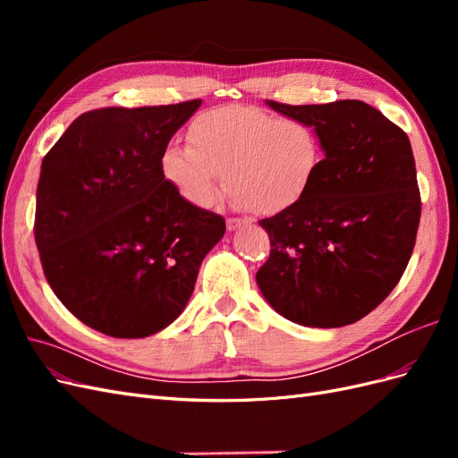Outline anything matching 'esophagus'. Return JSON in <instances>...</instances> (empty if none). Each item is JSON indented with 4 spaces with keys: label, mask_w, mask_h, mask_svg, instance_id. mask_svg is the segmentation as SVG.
<instances>
[{
    "label": "esophagus",
    "mask_w": 458,
    "mask_h": 458,
    "mask_svg": "<svg viewBox=\"0 0 458 458\" xmlns=\"http://www.w3.org/2000/svg\"><path fill=\"white\" fill-rule=\"evenodd\" d=\"M250 224V219H241V217H229L227 219V231H237L244 225Z\"/></svg>",
    "instance_id": "1"
}]
</instances>
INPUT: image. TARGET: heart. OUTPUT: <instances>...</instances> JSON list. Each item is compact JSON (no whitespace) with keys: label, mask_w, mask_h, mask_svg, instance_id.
Returning a JSON list of instances; mask_svg holds the SVG:
<instances>
[{"label":"heart","mask_w":458,"mask_h":458,"mask_svg":"<svg viewBox=\"0 0 458 458\" xmlns=\"http://www.w3.org/2000/svg\"><path fill=\"white\" fill-rule=\"evenodd\" d=\"M187 141L164 148L160 170L195 208H210L225 182L237 208L283 214L308 195L323 160L311 123L250 105L206 110L191 122Z\"/></svg>","instance_id":"obj_1"}]
</instances>
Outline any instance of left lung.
Masks as SVG:
<instances>
[{
  "label": "left lung",
  "instance_id": "left-lung-1",
  "mask_svg": "<svg viewBox=\"0 0 458 458\" xmlns=\"http://www.w3.org/2000/svg\"><path fill=\"white\" fill-rule=\"evenodd\" d=\"M266 103L311 123L325 158L306 197L259 221L271 252L258 286L288 321L352 325L395 288L417 241L422 206L411 141L363 101Z\"/></svg>",
  "mask_w": 458,
  "mask_h": 458
}]
</instances>
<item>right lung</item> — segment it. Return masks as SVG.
Masks as SVG:
<instances>
[{"label":"right lung","instance_id":"right-lung-1","mask_svg":"<svg viewBox=\"0 0 458 458\" xmlns=\"http://www.w3.org/2000/svg\"><path fill=\"white\" fill-rule=\"evenodd\" d=\"M200 103L89 110L41 162V267L63 306L106 336L145 338L174 323L224 237L225 219L187 204L160 170Z\"/></svg>","mask_w":458,"mask_h":458}]
</instances>
